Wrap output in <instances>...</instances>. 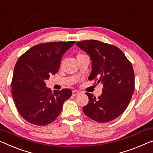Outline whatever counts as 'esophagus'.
<instances>
[{
  "label": "esophagus",
  "instance_id": "obj_1",
  "mask_svg": "<svg viewBox=\"0 0 153 153\" xmlns=\"http://www.w3.org/2000/svg\"><path fill=\"white\" fill-rule=\"evenodd\" d=\"M79 93H80V91H77V90H74V91H73L72 95H73V96H76V95H79Z\"/></svg>",
  "mask_w": 153,
  "mask_h": 153
}]
</instances>
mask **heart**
Instances as JSON below:
<instances>
[{"label": "heart", "instance_id": "b5f03b06", "mask_svg": "<svg viewBox=\"0 0 153 153\" xmlns=\"http://www.w3.org/2000/svg\"><path fill=\"white\" fill-rule=\"evenodd\" d=\"M79 55H82V54H79ZM79 55H78V56H79Z\"/></svg>", "mask_w": 153, "mask_h": 153}]
</instances>
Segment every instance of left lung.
Instances as JSON below:
<instances>
[{
	"label": "left lung",
	"instance_id": "1",
	"mask_svg": "<svg viewBox=\"0 0 153 153\" xmlns=\"http://www.w3.org/2000/svg\"><path fill=\"white\" fill-rule=\"evenodd\" d=\"M76 45L88 54L92 61L88 79L98 77L97 82L103 84L102 95L97 98L86 93L88 103L83 107V112L97 122H111L126 110L134 93L132 64L122 50L114 45L95 40L77 42Z\"/></svg>",
	"mask_w": 153,
	"mask_h": 153
}]
</instances>
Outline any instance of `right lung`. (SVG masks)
<instances>
[{"label": "right lung", "mask_w": 153, "mask_h": 153, "mask_svg": "<svg viewBox=\"0 0 153 153\" xmlns=\"http://www.w3.org/2000/svg\"><path fill=\"white\" fill-rule=\"evenodd\" d=\"M76 41L41 43L18 58L11 82L13 98L20 115L27 122L45 126L56 119L72 95L69 88L52 92L45 81L60 68L62 57Z\"/></svg>", "instance_id": "right-lung-1"}]
</instances>
